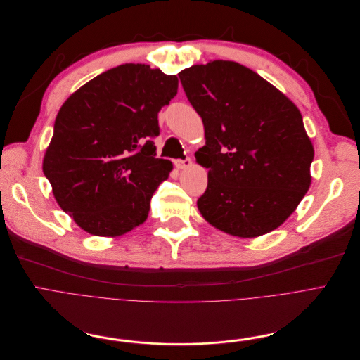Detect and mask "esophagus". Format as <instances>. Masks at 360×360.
Here are the masks:
<instances>
[{
  "label": "esophagus",
  "mask_w": 360,
  "mask_h": 360,
  "mask_svg": "<svg viewBox=\"0 0 360 360\" xmlns=\"http://www.w3.org/2000/svg\"><path fill=\"white\" fill-rule=\"evenodd\" d=\"M192 165V160L187 157V158H184V160H177L176 161V167L179 168V169H184V168H187V167H191Z\"/></svg>",
  "instance_id": "esophagus-1"
}]
</instances>
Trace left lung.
Here are the masks:
<instances>
[{"instance_id":"obj_1","label":"left lung","mask_w":360,"mask_h":360,"mask_svg":"<svg viewBox=\"0 0 360 360\" xmlns=\"http://www.w3.org/2000/svg\"><path fill=\"white\" fill-rule=\"evenodd\" d=\"M179 77L207 139L195 153L210 169L202 217L238 237L276 230L311 186L314 146L299 108L236 61L196 64Z\"/></svg>"}]
</instances>
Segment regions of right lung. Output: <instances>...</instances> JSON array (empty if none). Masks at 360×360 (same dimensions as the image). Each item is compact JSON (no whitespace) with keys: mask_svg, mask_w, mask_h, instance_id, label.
<instances>
[{"mask_svg":"<svg viewBox=\"0 0 360 360\" xmlns=\"http://www.w3.org/2000/svg\"><path fill=\"white\" fill-rule=\"evenodd\" d=\"M179 79L122 64L84 83L60 108L44 174L61 210L95 236H120L148 218L173 164L157 158L158 112Z\"/></svg>","mask_w":360,"mask_h":360,"instance_id":"1","label":"right lung"}]
</instances>
